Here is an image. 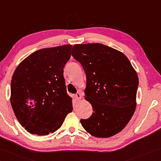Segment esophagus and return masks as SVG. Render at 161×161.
I'll return each mask as SVG.
<instances>
[{
	"instance_id": "1",
	"label": "esophagus",
	"mask_w": 161,
	"mask_h": 161,
	"mask_svg": "<svg viewBox=\"0 0 161 161\" xmlns=\"http://www.w3.org/2000/svg\"><path fill=\"white\" fill-rule=\"evenodd\" d=\"M75 97L77 100H80V99H81V97H82V96H81V94L80 93V92H77V93L75 95Z\"/></svg>"
}]
</instances>
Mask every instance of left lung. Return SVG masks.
Masks as SVG:
<instances>
[{
	"label": "left lung",
	"instance_id": "1",
	"mask_svg": "<svg viewBox=\"0 0 161 161\" xmlns=\"http://www.w3.org/2000/svg\"><path fill=\"white\" fill-rule=\"evenodd\" d=\"M71 54L86 75V100L92 114L80 119L92 136L108 138L121 131L136 109L139 78L127 57L103 44H75Z\"/></svg>",
	"mask_w": 161,
	"mask_h": 161
}]
</instances>
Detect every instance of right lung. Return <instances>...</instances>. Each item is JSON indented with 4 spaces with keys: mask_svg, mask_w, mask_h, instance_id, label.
<instances>
[{
    "mask_svg": "<svg viewBox=\"0 0 161 161\" xmlns=\"http://www.w3.org/2000/svg\"><path fill=\"white\" fill-rule=\"evenodd\" d=\"M72 45L39 49L24 59L14 72L10 103L21 125L32 134L53 133L73 110L64 68Z\"/></svg>",
    "mask_w": 161,
    "mask_h": 161,
    "instance_id": "add662e5",
    "label": "right lung"
}]
</instances>
